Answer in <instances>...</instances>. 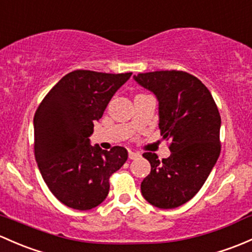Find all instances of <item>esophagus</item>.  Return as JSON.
Wrapping results in <instances>:
<instances>
[{
  "mask_svg": "<svg viewBox=\"0 0 252 252\" xmlns=\"http://www.w3.org/2000/svg\"><path fill=\"white\" fill-rule=\"evenodd\" d=\"M128 157H129V159H137V158L140 157V155L136 152H131V151H129Z\"/></svg>",
  "mask_w": 252,
  "mask_h": 252,
  "instance_id": "esophagus-1",
  "label": "esophagus"
}]
</instances>
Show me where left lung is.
I'll use <instances>...</instances> for the list:
<instances>
[{
  "label": "left lung",
  "instance_id": "1",
  "mask_svg": "<svg viewBox=\"0 0 252 252\" xmlns=\"http://www.w3.org/2000/svg\"><path fill=\"white\" fill-rule=\"evenodd\" d=\"M134 79L157 96L160 135L171 141V155L161 161L156 153L142 155L151 173L141 193L157 208H177L202 189L221 152L219 108L209 89L185 71L139 73Z\"/></svg>",
  "mask_w": 252,
  "mask_h": 252
}]
</instances>
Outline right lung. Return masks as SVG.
<instances>
[{
    "label": "right lung",
    "instance_id": "right-lung-1",
    "mask_svg": "<svg viewBox=\"0 0 252 252\" xmlns=\"http://www.w3.org/2000/svg\"><path fill=\"white\" fill-rule=\"evenodd\" d=\"M131 72L76 70L60 79L44 96L33 117L35 158L50 192L76 210L101 204L111 175L128 159L124 147H93L94 122L104 115L115 93Z\"/></svg>",
    "mask_w": 252,
    "mask_h": 252
}]
</instances>
